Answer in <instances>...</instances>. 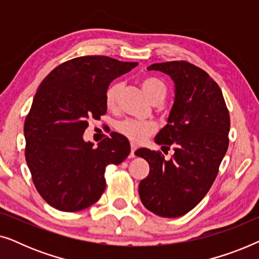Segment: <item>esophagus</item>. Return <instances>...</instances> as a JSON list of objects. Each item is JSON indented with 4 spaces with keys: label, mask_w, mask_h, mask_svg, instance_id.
<instances>
[{
    "label": "esophagus",
    "mask_w": 259,
    "mask_h": 259,
    "mask_svg": "<svg viewBox=\"0 0 259 259\" xmlns=\"http://www.w3.org/2000/svg\"><path fill=\"white\" fill-rule=\"evenodd\" d=\"M136 151H137V146L134 144H132V145H131V153H130L131 158L136 157V154H134V153H136Z\"/></svg>",
    "instance_id": "1"
}]
</instances>
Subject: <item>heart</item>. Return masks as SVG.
<instances>
[{
    "mask_svg": "<svg viewBox=\"0 0 259 259\" xmlns=\"http://www.w3.org/2000/svg\"><path fill=\"white\" fill-rule=\"evenodd\" d=\"M141 87H143L145 94L147 95V98L151 101L158 98L165 99L166 93H167L166 84L161 80L155 79V77H146V79H144L143 82H141ZM121 88V82H114L107 88L105 93V101L108 108H112L115 106ZM155 128L157 127H155L153 122L139 121V120L133 119H126L116 125V131L120 134H122L123 137H126L127 139H130L132 143H141V141H144L147 137H150L151 134L155 132Z\"/></svg>",
    "mask_w": 259,
    "mask_h": 259,
    "instance_id": "obj_1",
    "label": "heart"
}]
</instances>
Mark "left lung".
<instances>
[{
	"label": "left lung",
	"instance_id": "left-lung-1",
	"mask_svg": "<svg viewBox=\"0 0 259 259\" xmlns=\"http://www.w3.org/2000/svg\"><path fill=\"white\" fill-rule=\"evenodd\" d=\"M147 69L167 74L175 82L167 125L155 137L162 147L173 145L175 154L166 160L159 151L136 152L150 165V173L139 184V196L154 214L176 218L197 206L211 189L229 147L230 114L217 82L199 67L169 61Z\"/></svg>",
	"mask_w": 259,
	"mask_h": 259
}]
</instances>
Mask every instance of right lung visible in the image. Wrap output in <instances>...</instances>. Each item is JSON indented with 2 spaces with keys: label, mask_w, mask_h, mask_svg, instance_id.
I'll use <instances>...</instances> for the list:
<instances>
[{
  "label": "right lung",
  "mask_w": 259,
  "mask_h": 259,
  "mask_svg": "<svg viewBox=\"0 0 259 259\" xmlns=\"http://www.w3.org/2000/svg\"><path fill=\"white\" fill-rule=\"evenodd\" d=\"M102 55L80 56L59 65L42 81L24 120L26 161L40 196L60 211L76 212L100 199L107 165L128 157L121 134L97 147L83 140L90 119L107 111L109 83L137 67Z\"/></svg>",
  "instance_id": "right-lung-1"
}]
</instances>
